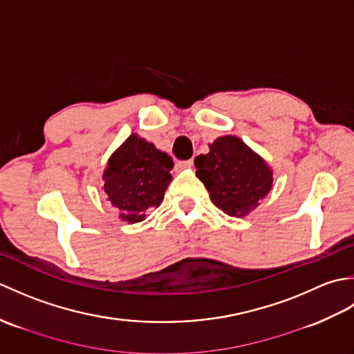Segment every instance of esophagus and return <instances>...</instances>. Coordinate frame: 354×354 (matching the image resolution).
<instances>
[{
    "mask_svg": "<svg viewBox=\"0 0 354 354\" xmlns=\"http://www.w3.org/2000/svg\"><path fill=\"white\" fill-rule=\"evenodd\" d=\"M176 169L178 170H183V169H189L193 165V161L192 160H187V161H176Z\"/></svg>",
    "mask_w": 354,
    "mask_h": 354,
    "instance_id": "obj_1",
    "label": "esophagus"
}]
</instances>
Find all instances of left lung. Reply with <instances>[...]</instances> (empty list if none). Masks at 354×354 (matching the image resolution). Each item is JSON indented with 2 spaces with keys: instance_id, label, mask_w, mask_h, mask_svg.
I'll return each instance as SVG.
<instances>
[{
  "instance_id": "obj_1",
  "label": "left lung",
  "mask_w": 354,
  "mask_h": 354,
  "mask_svg": "<svg viewBox=\"0 0 354 354\" xmlns=\"http://www.w3.org/2000/svg\"><path fill=\"white\" fill-rule=\"evenodd\" d=\"M196 176L213 204L232 217H245L272 189V170L261 156L232 135L219 137L194 160Z\"/></svg>"
}]
</instances>
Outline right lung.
Masks as SVG:
<instances>
[{
    "label": "right lung",
    "mask_w": 354,
    "mask_h": 354,
    "mask_svg": "<svg viewBox=\"0 0 354 354\" xmlns=\"http://www.w3.org/2000/svg\"><path fill=\"white\" fill-rule=\"evenodd\" d=\"M171 158L152 142L132 133L111 155L103 171L104 193L120 212V219L137 223L149 208L160 207L171 181Z\"/></svg>",
    "instance_id": "obj_1"
}]
</instances>
